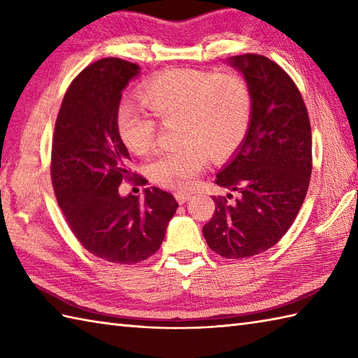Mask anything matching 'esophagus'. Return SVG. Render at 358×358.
Returning <instances> with one entry per match:
<instances>
[{
    "instance_id": "34e87169",
    "label": "esophagus",
    "mask_w": 358,
    "mask_h": 358,
    "mask_svg": "<svg viewBox=\"0 0 358 358\" xmlns=\"http://www.w3.org/2000/svg\"><path fill=\"white\" fill-rule=\"evenodd\" d=\"M191 196H192V194H189V192H177V194H175V199H177V201L180 204L186 203L189 199H191Z\"/></svg>"
}]
</instances>
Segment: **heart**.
<instances>
[{"instance_id": "heart-1", "label": "heart", "mask_w": 358, "mask_h": 358, "mask_svg": "<svg viewBox=\"0 0 358 358\" xmlns=\"http://www.w3.org/2000/svg\"><path fill=\"white\" fill-rule=\"evenodd\" d=\"M140 98L162 123L177 121L181 144L149 164L150 178L171 189L192 186L208 154L214 159L229 157L246 138L252 118V92L237 73L171 69L148 81ZM117 127L132 154L146 155L154 148L157 124L140 110L123 106Z\"/></svg>"}]
</instances>
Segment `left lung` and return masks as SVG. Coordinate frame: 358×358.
Masks as SVG:
<instances>
[{"mask_svg": "<svg viewBox=\"0 0 358 358\" xmlns=\"http://www.w3.org/2000/svg\"><path fill=\"white\" fill-rule=\"evenodd\" d=\"M224 63L248 81L252 118L215 180L238 196H212L215 214L203 235L214 252L237 260L271 249L294 223L309 186L313 135L300 90L278 64L254 53Z\"/></svg>", "mask_w": 358, "mask_h": 358, "instance_id": "left-lung-1", "label": "left lung"}]
</instances>
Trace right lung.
<instances>
[{"label": "right lung", "instance_id": "obj_1", "mask_svg": "<svg viewBox=\"0 0 358 358\" xmlns=\"http://www.w3.org/2000/svg\"><path fill=\"white\" fill-rule=\"evenodd\" d=\"M140 71L120 58L87 66L67 89L52 141V183L72 232L90 254L120 264L155 254L178 208L155 186L144 189V200L118 192L131 157L117 117L123 90Z\"/></svg>", "mask_w": 358, "mask_h": 358}]
</instances>
